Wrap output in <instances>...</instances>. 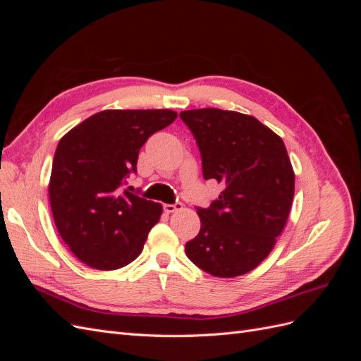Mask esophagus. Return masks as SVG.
<instances>
[{
    "mask_svg": "<svg viewBox=\"0 0 361 361\" xmlns=\"http://www.w3.org/2000/svg\"><path fill=\"white\" fill-rule=\"evenodd\" d=\"M182 203H173V204H169V203H166L164 204V211H166L167 214H171V212H176V211H180L182 209Z\"/></svg>",
    "mask_w": 361,
    "mask_h": 361,
    "instance_id": "obj_1",
    "label": "esophagus"
}]
</instances>
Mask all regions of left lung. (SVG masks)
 Wrapping results in <instances>:
<instances>
[{
  "mask_svg": "<svg viewBox=\"0 0 361 361\" xmlns=\"http://www.w3.org/2000/svg\"><path fill=\"white\" fill-rule=\"evenodd\" d=\"M202 155L204 179L224 190L197 207L200 232L185 245L192 264L214 277L255 269L285 228L295 174L283 140L253 116L218 108L182 111Z\"/></svg>",
  "mask_w": 361,
  "mask_h": 361,
  "instance_id": "obj_1",
  "label": "left lung"
}]
</instances>
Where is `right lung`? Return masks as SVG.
I'll return each mask as SVG.
<instances>
[{"label": "right lung", "instance_id": "right-lung-1", "mask_svg": "<svg viewBox=\"0 0 361 361\" xmlns=\"http://www.w3.org/2000/svg\"><path fill=\"white\" fill-rule=\"evenodd\" d=\"M176 117L171 110H105L60 140L49 179L51 211L61 239L87 267L111 271L140 256L162 206L122 187L137 171L147 138Z\"/></svg>", "mask_w": 361, "mask_h": 361}]
</instances>
